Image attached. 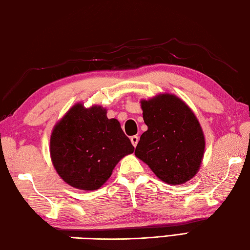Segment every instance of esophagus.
<instances>
[{"label": "esophagus", "mask_w": 250, "mask_h": 250, "mask_svg": "<svg viewBox=\"0 0 250 250\" xmlns=\"http://www.w3.org/2000/svg\"><path fill=\"white\" fill-rule=\"evenodd\" d=\"M138 140H139V137L138 136H131L130 137V141H131V144H133V146L134 147H136V146H137V144H138Z\"/></svg>", "instance_id": "obj_1"}]
</instances>
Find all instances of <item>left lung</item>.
Here are the masks:
<instances>
[{
	"mask_svg": "<svg viewBox=\"0 0 250 250\" xmlns=\"http://www.w3.org/2000/svg\"><path fill=\"white\" fill-rule=\"evenodd\" d=\"M148 129L140 136L136 157L160 180L181 185L194 177L205 152V136L194 112L171 93L141 100Z\"/></svg>",
	"mask_w": 250,
	"mask_h": 250,
	"instance_id": "left-lung-1",
	"label": "left lung"
}]
</instances>
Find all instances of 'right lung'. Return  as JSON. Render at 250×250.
<instances>
[{"label":"right lung","mask_w":250,"mask_h":250,"mask_svg":"<svg viewBox=\"0 0 250 250\" xmlns=\"http://www.w3.org/2000/svg\"><path fill=\"white\" fill-rule=\"evenodd\" d=\"M134 146L121 128L120 122L107 119L100 105L86 109L77 103L52 130L50 154L62 180L83 190L99 189L113 168Z\"/></svg>","instance_id":"add662e5"}]
</instances>
